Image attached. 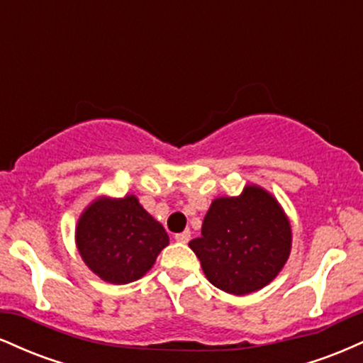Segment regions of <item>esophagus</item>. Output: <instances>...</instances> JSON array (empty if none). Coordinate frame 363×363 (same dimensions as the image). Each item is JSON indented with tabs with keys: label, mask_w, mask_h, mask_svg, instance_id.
Returning <instances> with one entry per match:
<instances>
[{
	"label": "esophagus",
	"mask_w": 363,
	"mask_h": 363,
	"mask_svg": "<svg viewBox=\"0 0 363 363\" xmlns=\"http://www.w3.org/2000/svg\"><path fill=\"white\" fill-rule=\"evenodd\" d=\"M189 239H191V232L189 230H184V232H181V234L176 235V240H177V242H181V244L189 242Z\"/></svg>",
	"instance_id": "obj_1"
}]
</instances>
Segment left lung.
Here are the masks:
<instances>
[{
    "label": "left lung",
    "mask_w": 363,
    "mask_h": 363,
    "mask_svg": "<svg viewBox=\"0 0 363 363\" xmlns=\"http://www.w3.org/2000/svg\"><path fill=\"white\" fill-rule=\"evenodd\" d=\"M290 223L272 194L247 186L239 198H216L189 247L211 285L234 295L262 289L281 272Z\"/></svg>",
    "instance_id": "1"
}]
</instances>
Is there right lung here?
I'll return each instance as SVG.
<instances>
[{
  "label": "right lung",
  "instance_id": "obj_1",
  "mask_svg": "<svg viewBox=\"0 0 363 363\" xmlns=\"http://www.w3.org/2000/svg\"><path fill=\"white\" fill-rule=\"evenodd\" d=\"M167 244L165 228L145 211L136 196L97 199L78 220L77 245L83 261L114 285L143 277Z\"/></svg>",
  "mask_w": 363,
  "mask_h": 363
}]
</instances>
